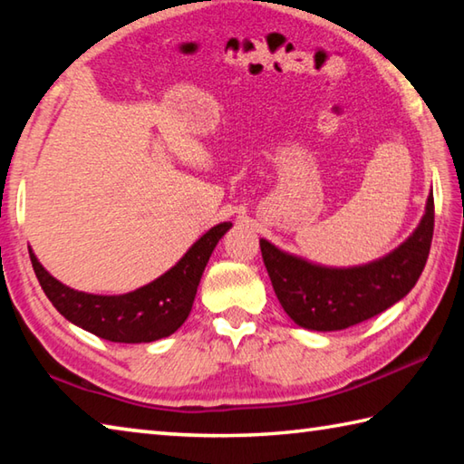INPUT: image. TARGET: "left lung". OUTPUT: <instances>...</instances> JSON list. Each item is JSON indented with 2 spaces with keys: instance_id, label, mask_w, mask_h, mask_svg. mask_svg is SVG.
Here are the masks:
<instances>
[{
  "instance_id": "1",
  "label": "left lung",
  "mask_w": 464,
  "mask_h": 464,
  "mask_svg": "<svg viewBox=\"0 0 464 464\" xmlns=\"http://www.w3.org/2000/svg\"><path fill=\"white\" fill-rule=\"evenodd\" d=\"M434 233V197L408 241L367 266L334 269L308 264L259 239L274 292L294 323L310 331H343L383 313L414 288Z\"/></svg>"
}]
</instances>
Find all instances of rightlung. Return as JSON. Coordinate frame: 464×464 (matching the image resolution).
<instances>
[{"label":"right lung","mask_w":464,"mask_h":464,"mask_svg":"<svg viewBox=\"0 0 464 464\" xmlns=\"http://www.w3.org/2000/svg\"><path fill=\"white\" fill-rule=\"evenodd\" d=\"M231 223L207 231L172 269L121 296H97L54 280L30 249L34 274L66 320L111 343H151L179 331L188 318L205 266Z\"/></svg>","instance_id":"obj_1"}]
</instances>
